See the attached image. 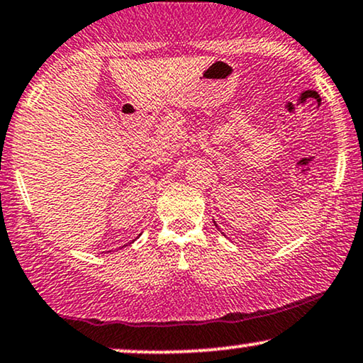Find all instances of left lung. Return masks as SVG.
<instances>
[{
	"label": "left lung",
	"mask_w": 363,
	"mask_h": 363,
	"mask_svg": "<svg viewBox=\"0 0 363 363\" xmlns=\"http://www.w3.org/2000/svg\"><path fill=\"white\" fill-rule=\"evenodd\" d=\"M214 224H216V221H214ZM216 228H218V224H216ZM219 229V228H218Z\"/></svg>",
	"instance_id": "1"
}]
</instances>
